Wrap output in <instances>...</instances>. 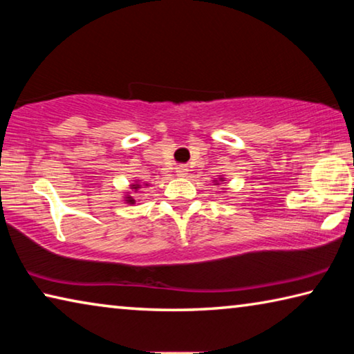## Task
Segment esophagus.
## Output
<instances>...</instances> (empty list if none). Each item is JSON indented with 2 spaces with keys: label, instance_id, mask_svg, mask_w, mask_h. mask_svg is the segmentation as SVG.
Segmentation results:
<instances>
[{
  "label": "esophagus",
  "instance_id": "esophagus-1",
  "mask_svg": "<svg viewBox=\"0 0 354 354\" xmlns=\"http://www.w3.org/2000/svg\"><path fill=\"white\" fill-rule=\"evenodd\" d=\"M187 171H189V169L185 165H179V167H176V173L179 176H185L187 175Z\"/></svg>",
  "mask_w": 354,
  "mask_h": 354
}]
</instances>
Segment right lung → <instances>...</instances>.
<instances>
[{
  "label": "right lung",
  "instance_id": "1",
  "mask_svg": "<svg viewBox=\"0 0 354 354\" xmlns=\"http://www.w3.org/2000/svg\"><path fill=\"white\" fill-rule=\"evenodd\" d=\"M139 187H140V185H139V184H136L133 189H139ZM128 203H131V205H133V203H134V198H131V196H128Z\"/></svg>",
  "mask_w": 354,
  "mask_h": 354
}]
</instances>
